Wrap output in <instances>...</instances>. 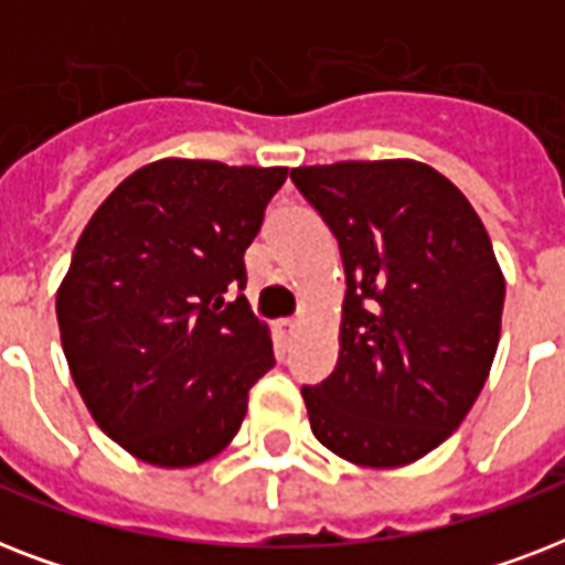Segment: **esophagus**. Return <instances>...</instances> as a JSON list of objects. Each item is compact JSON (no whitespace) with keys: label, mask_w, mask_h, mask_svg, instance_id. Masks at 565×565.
Wrapping results in <instances>:
<instances>
[{"label":"esophagus","mask_w":565,"mask_h":565,"mask_svg":"<svg viewBox=\"0 0 565 565\" xmlns=\"http://www.w3.org/2000/svg\"><path fill=\"white\" fill-rule=\"evenodd\" d=\"M275 331H278V337H281L284 343H290L292 337L299 334V322H296V319H278V322H275Z\"/></svg>","instance_id":"1"}]
</instances>
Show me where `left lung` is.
Instances as JSON below:
<instances>
[{
    "label": "left lung",
    "instance_id": "left-lung-1",
    "mask_svg": "<svg viewBox=\"0 0 565 565\" xmlns=\"http://www.w3.org/2000/svg\"><path fill=\"white\" fill-rule=\"evenodd\" d=\"M345 266L340 361L301 386L313 437L358 466H404L451 437L499 349L504 278L466 195L416 161L299 167Z\"/></svg>",
    "mask_w": 565,
    "mask_h": 565
}]
</instances>
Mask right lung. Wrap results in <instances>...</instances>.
Returning a JSON list of instances; mask_svg holds the SVG:
<instances>
[{"label": "right lung", "mask_w": 565, "mask_h": 565, "mask_svg": "<svg viewBox=\"0 0 565 565\" xmlns=\"http://www.w3.org/2000/svg\"><path fill=\"white\" fill-rule=\"evenodd\" d=\"M284 167L149 163L93 213L57 290L66 363L93 419L152 466L220 455L275 366L248 308L246 248Z\"/></svg>", "instance_id": "right-lung-1"}]
</instances>
